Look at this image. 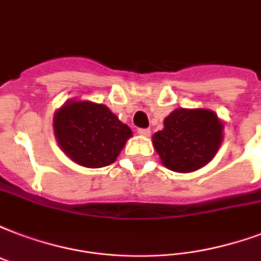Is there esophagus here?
I'll use <instances>...</instances> for the list:
<instances>
[{
	"label": "esophagus",
	"instance_id": "1",
	"mask_svg": "<svg viewBox=\"0 0 261 261\" xmlns=\"http://www.w3.org/2000/svg\"><path fill=\"white\" fill-rule=\"evenodd\" d=\"M138 133L139 135H140V136H150V133H151V130H150V129L148 128H146V129H138Z\"/></svg>",
	"mask_w": 261,
	"mask_h": 261
}]
</instances>
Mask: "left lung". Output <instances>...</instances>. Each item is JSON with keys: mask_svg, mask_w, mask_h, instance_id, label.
Segmentation results:
<instances>
[{"mask_svg": "<svg viewBox=\"0 0 261 261\" xmlns=\"http://www.w3.org/2000/svg\"><path fill=\"white\" fill-rule=\"evenodd\" d=\"M223 140V122L205 109H177L154 133L152 144L168 169L189 173L213 160Z\"/></svg>", "mask_w": 261, "mask_h": 261, "instance_id": "obj_1", "label": "left lung"}]
</instances>
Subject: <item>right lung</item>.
<instances>
[{
  "label": "right lung",
  "instance_id": "obj_1",
  "mask_svg": "<svg viewBox=\"0 0 261 261\" xmlns=\"http://www.w3.org/2000/svg\"><path fill=\"white\" fill-rule=\"evenodd\" d=\"M59 146L75 164L103 168L113 164L132 130L109 107L88 100H68L55 113Z\"/></svg>",
  "mask_w": 261,
  "mask_h": 261
}]
</instances>
